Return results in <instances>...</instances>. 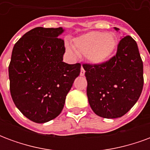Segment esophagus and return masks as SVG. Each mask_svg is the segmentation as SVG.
<instances>
[{
    "label": "esophagus",
    "instance_id": "34e87169",
    "mask_svg": "<svg viewBox=\"0 0 150 150\" xmlns=\"http://www.w3.org/2000/svg\"><path fill=\"white\" fill-rule=\"evenodd\" d=\"M85 74V71H84V69H83V67H81V71H80V75L81 76H83Z\"/></svg>",
    "mask_w": 150,
    "mask_h": 150
}]
</instances>
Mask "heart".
I'll return each mask as SVG.
<instances>
[{"label":"heart","mask_w":150,"mask_h":150,"mask_svg":"<svg viewBox=\"0 0 150 150\" xmlns=\"http://www.w3.org/2000/svg\"><path fill=\"white\" fill-rule=\"evenodd\" d=\"M117 46V38L113 33L91 31L75 38L72 46L67 45L66 50L71 54L85 55L88 62L93 65L107 62Z\"/></svg>","instance_id":"1"}]
</instances>
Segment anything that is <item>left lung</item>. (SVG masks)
<instances>
[{
    "instance_id": "8db88e82",
    "label": "left lung",
    "mask_w": 150,
    "mask_h": 150,
    "mask_svg": "<svg viewBox=\"0 0 150 150\" xmlns=\"http://www.w3.org/2000/svg\"><path fill=\"white\" fill-rule=\"evenodd\" d=\"M83 67L88 81V102L97 116L121 117L138 100L144 84L143 62L132 37L125 36L120 41L116 55L107 62Z\"/></svg>"
}]
</instances>
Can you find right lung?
Returning a JSON list of instances; mask_svg holds the SVG:
<instances>
[{
  "instance_id": "add662e5",
  "label": "right lung",
  "mask_w": 150,
  "mask_h": 150,
  "mask_svg": "<svg viewBox=\"0 0 150 150\" xmlns=\"http://www.w3.org/2000/svg\"><path fill=\"white\" fill-rule=\"evenodd\" d=\"M62 27H36L18 40L8 66L10 93L28 119L46 123L59 116L67 95L80 73V63L62 62Z\"/></svg>"
}]
</instances>
